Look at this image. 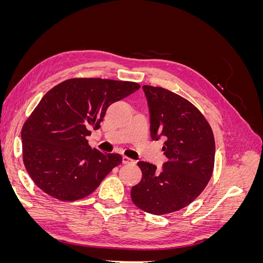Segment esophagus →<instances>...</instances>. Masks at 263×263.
Returning a JSON list of instances; mask_svg holds the SVG:
<instances>
[{
    "mask_svg": "<svg viewBox=\"0 0 263 263\" xmlns=\"http://www.w3.org/2000/svg\"><path fill=\"white\" fill-rule=\"evenodd\" d=\"M133 162H134V160H132L130 158L126 157V156H123V163L124 164H129V163H133Z\"/></svg>",
    "mask_w": 263,
    "mask_h": 263,
    "instance_id": "esophagus-1",
    "label": "esophagus"
}]
</instances>
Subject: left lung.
<instances>
[{
    "instance_id": "left-lung-1",
    "label": "left lung",
    "mask_w": 263,
    "mask_h": 263,
    "mask_svg": "<svg viewBox=\"0 0 263 263\" xmlns=\"http://www.w3.org/2000/svg\"><path fill=\"white\" fill-rule=\"evenodd\" d=\"M150 110L151 138L165 137L168 161L158 172L153 163L139 161L142 177L132 187L133 203L149 214L177 212L192 203L208 185L215 161L212 127L192 103L160 86L144 85Z\"/></svg>"
}]
</instances>
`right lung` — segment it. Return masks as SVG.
Instances as JSON below:
<instances>
[{
	"label": "right lung",
	"instance_id": "1",
	"mask_svg": "<svg viewBox=\"0 0 263 263\" xmlns=\"http://www.w3.org/2000/svg\"><path fill=\"white\" fill-rule=\"evenodd\" d=\"M130 81L68 79L47 92L22 128L23 162L43 192L72 202L90 195L121 164L118 154L87 144L90 128H100L107 107L137 91Z\"/></svg>",
	"mask_w": 263,
	"mask_h": 263
}]
</instances>
